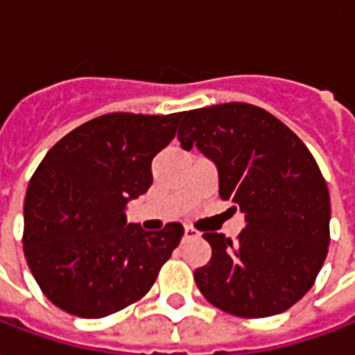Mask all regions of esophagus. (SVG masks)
Returning a JSON list of instances; mask_svg holds the SVG:
<instances>
[{
	"label": "esophagus",
	"instance_id": "34e87169",
	"mask_svg": "<svg viewBox=\"0 0 355 355\" xmlns=\"http://www.w3.org/2000/svg\"><path fill=\"white\" fill-rule=\"evenodd\" d=\"M199 233L193 227H190V225H186L184 227V237L186 239H193V237H198Z\"/></svg>",
	"mask_w": 355,
	"mask_h": 355
}]
</instances>
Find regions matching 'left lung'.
<instances>
[{"label":"left lung","instance_id":"1","mask_svg":"<svg viewBox=\"0 0 355 355\" xmlns=\"http://www.w3.org/2000/svg\"><path fill=\"white\" fill-rule=\"evenodd\" d=\"M178 141L214 162L220 198L246 222L235 241L205 233L212 258L193 272L199 291L233 316L288 311L312 288L329 246V191L311 150L248 103L184 112Z\"/></svg>","mask_w":355,"mask_h":355}]
</instances>
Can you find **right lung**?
Wrapping results in <instances>:
<instances>
[{"instance_id": "right-lung-1", "label": "right lung", "mask_w": 355, "mask_h": 355, "mask_svg": "<svg viewBox=\"0 0 355 355\" xmlns=\"http://www.w3.org/2000/svg\"><path fill=\"white\" fill-rule=\"evenodd\" d=\"M184 112H111L60 139L30 180L24 201V256L58 309L103 318L148 293L184 227L128 224L125 205L152 184V159Z\"/></svg>"}]
</instances>
